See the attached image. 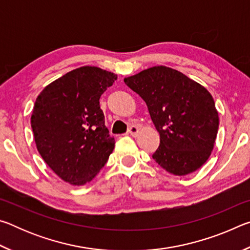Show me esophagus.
Returning a JSON list of instances; mask_svg holds the SVG:
<instances>
[{
	"label": "esophagus",
	"instance_id": "obj_1",
	"mask_svg": "<svg viewBox=\"0 0 250 250\" xmlns=\"http://www.w3.org/2000/svg\"><path fill=\"white\" fill-rule=\"evenodd\" d=\"M128 132L132 135V137H135V135L138 134V132H139V128L135 125H131L130 126H129V129H128Z\"/></svg>",
	"mask_w": 250,
	"mask_h": 250
}]
</instances>
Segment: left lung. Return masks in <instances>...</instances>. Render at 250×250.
I'll list each match as a JSON object with an SVG mask.
<instances>
[{
    "mask_svg": "<svg viewBox=\"0 0 250 250\" xmlns=\"http://www.w3.org/2000/svg\"><path fill=\"white\" fill-rule=\"evenodd\" d=\"M130 89L146 101L160 133V146L152 158L174 175L198 170L214 147L218 112L211 95L188 76L155 66L125 78Z\"/></svg>",
    "mask_w": 250,
    "mask_h": 250,
    "instance_id": "obj_1",
    "label": "left lung"
}]
</instances>
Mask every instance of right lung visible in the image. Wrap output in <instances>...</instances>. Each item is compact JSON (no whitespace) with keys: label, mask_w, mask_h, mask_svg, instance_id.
<instances>
[{"label":"right lung","mask_w":250,"mask_h":250,"mask_svg":"<svg viewBox=\"0 0 250 250\" xmlns=\"http://www.w3.org/2000/svg\"><path fill=\"white\" fill-rule=\"evenodd\" d=\"M115 80L117 75L110 71L80 67L45 87L34 104L31 125L37 150L70 184L94 179L115 147L99 104Z\"/></svg>","instance_id":"obj_1"}]
</instances>
